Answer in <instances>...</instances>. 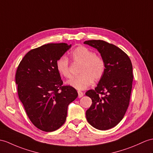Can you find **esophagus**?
Here are the masks:
<instances>
[{"mask_svg":"<svg viewBox=\"0 0 153 153\" xmlns=\"http://www.w3.org/2000/svg\"><path fill=\"white\" fill-rule=\"evenodd\" d=\"M78 94H79V98H81L82 97L84 96L83 92H82L81 91H78Z\"/></svg>","mask_w":153,"mask_h":153,"instance_id":"1","label":"esophagus"}]
</instances>
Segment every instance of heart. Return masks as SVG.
<instances>
[{"mask_svg": "<svg viewBox=\"0 0 153 153\" xmlns=\"http://www.w3.org/2000/svg\"><path fill=\"white\" fill-rule=\"evenodd\" d=\"M71 59L75 62L81 63L79 76L73 77L67 82V84L74 88L83 90L90 85L94 80L97 81L101 79L105 69L103 58L95 54L89 48L79 46L71 53ZM58 73L65 78L71 76L69 60L65 56L58 59L56 64Z\"/></svg>", "mask_w": 153, "mask_h": 153, "instance_id": "obj_1", "label": "heart"}]
</instances>
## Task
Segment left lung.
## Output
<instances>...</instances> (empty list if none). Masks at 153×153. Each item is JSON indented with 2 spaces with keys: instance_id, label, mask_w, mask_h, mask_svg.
Here are the masks:
<instances>
[{
  "instance_id": "obj_1",
  "label": "left lung",
  "mask_w": 153,
  "mask_h": 153,
  "mask_svg": "<svg viewBox=\"0 0 153 153\" xmlns=\"http://www.w3.org/2000/svg\"><path fill=\"white\" fill-rule=\"evenodd\" d=\"M84 43L96 48L105 64L97 87L85 93L92 100L85 116L94 128L110 129L123 120L128 108L133 81L132 63L121 48L105 41L89 40Z\"/></svg>"
}]
</instances>
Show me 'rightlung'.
<instances>
[{"label":"right lung","instance_id":"obj_1","mask_svg":"<svg viewBox=\"0 0 153 153\" xmlns=\"http://www.w3.org/2000/svg\"><path fill=\"white\" fill-rule=\"evenodd\" d=\"M71 47L48 43L30 51L19 65L16 74L19 98L28 117L37 128L53 132L64 123L68 107L78 97L63 81L56 64Z\"/></svg>","mask_w":153,"mask_h":153}]
</instances>
